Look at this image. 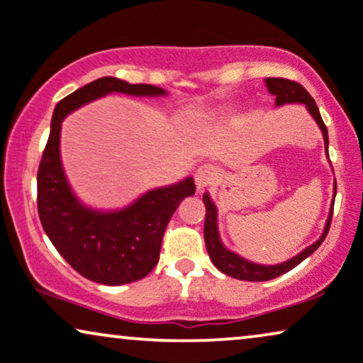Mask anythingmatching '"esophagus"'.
<instances>
[{"label":"esophagus","mask_w":363,"mask_h":363,"mask_svg":"<svg viewBox=\"0 0 363 363\" xmlns=\"http://www.w3.org/2000/svg\"><path fill=\"white\" fill-rule=\"evenodd\" d=\"M219 171L214 166H211V164H204V166H201L199 169L196 171V186L197 189H204V187L214 184L217 182V179H219Z\"/></svg>","instance_id":"1"}]
</instances>
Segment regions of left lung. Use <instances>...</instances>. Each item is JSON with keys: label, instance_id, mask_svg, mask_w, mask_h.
Wrapping results in <instances>:
<instances>
[{"label": "left lung", "instance_id": "1", "mask_svg": "<svg viewBox=\"0 0 363 363\" xmlns=\"http://www.w3.org/2000/svg\"><path fill=\"white\" fill-rule=\"evenodd\" d=\"M265 86H267V91L270 94L275 96V106L280 108L284 104H306V108L315 123L320 128L322 136H323V144H325V151L328 156V134L327 128L323 124L320 111H318L315 101L311 94L307 93V89L301 86L296 81L284 79V77H265ZM337 194V182H333V199H332V207L330 212H328L325 227H323L322 235L318 238L315 242L308 245L298 252L296 257L286 260V262H280L275 265H265V264H257L252 262V260L244 259L242 255L232 252L230 249H227L224 242L220 240L219 235V227H217V207L214 201L211 199L209 192H204L202 196V201H204L206 206V222H204V240H206V249L207 254L212 260V264L216 265L217 269L220 270L222 274L229 275V277L239 279V280H249V282H262V280H270L279 277V275L289 272L294 267H297L302 260H306L308 255H312L315 250L320 247V244L325 240L328 229H330L332 222V212H333V201H335Z\"/></svg>", "mask_w": 363, "mask_h": 363}]
</instances>
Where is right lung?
Instances as JSON below:
<instances>
[{"mask_svg": "<svg viewBox=\"0 0 363 363\" xmlns=\"http://www.w3.org/2000/svg\"><path fill=\"white\" fill-rule=\"evenodd\" d=\"M121 93L159 98L167 91L104 76L76 89L56 104L51 131L38 169V212L46 235L67 264L103 286H123L156 267L164 230L182 199L194 196V179L144 192L123 209L101 211L74 194L61 161V123L84 104Z\"/></svg>", "mask_w": 363, "mask_h": 363, "instance_id": "obj_1", "label": "right lung"}]
</instances>
